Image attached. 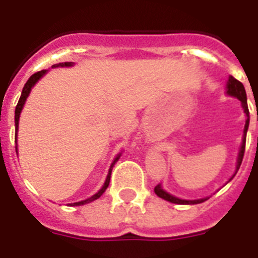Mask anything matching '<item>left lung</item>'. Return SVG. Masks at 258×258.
Masks as SVG:
<instances>
[{
    "label": "left lung",
    "mask_w": 258,
    "mask_h": 258,
    "mask_svg": "<svg viewBox=\"0 0 258 258\" xmlns=\"http://www.w3.org/2000/svg\"><path fill=\"white\" fill-rule=\"evenodd\" d=\"M227 94L238 98L239 101L241 102V106H243V108H244L245 115H247V120H245V125H244L243 143H241V149H240V152H239V157H238V165H236V170H239L241 161H243V156H244V151H245V140H247L248 125H249V109H248L247 94H245L244 85H243L240 81H238L236 79H234L232 76L229 77V83H227ZM154 191L159 198H161V199H164V200H168V202H170V203H174V204H199V203H203L207 200V199H199V200L178 199V198H175V197H173V195H170V194L165 192V191L160 187V184H156L154 188Z\"/></svg>",
    "instance_id": "1"
}]
</instances>
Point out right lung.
Returning <instances> with one entry per match:
<instances>
[{"label":"right lung","mask_w":258,"mask_h":258,"mask_svg":"<svg viewBox=\"0 0 258 258\" xmlns=\"http://www.w3.org/2000/svg\"><path fill=\"white\" fill-rule=\"evenodd\" d=\"M58 66H60V67H68V66H72V61H64V63H59V64H56V67H58ZM45 74H46V71H45V70L38 71V72L33 74L31 77H29V80L26 83L24 88H23V92H22V95H20V98H19V102H18L17 107H15V132H18V125H19L20 112H22V108H23V106H24V103H26V99H27V97H28L29 92H31L32 86L35 85V84L37 83L38 80L44 76ZM15 137H17V133H15ZM118 157H120V155H117V156H116V159L113 160L112 165H111V168H109L108 175H107V179H106V182H104L103 187L98 191L95 195H93L92 198H89V199H86V200H83V202L74 203V204H71V206H83V204H86V203H90V202H93V200L98 199V198H101L102 194H103L104 191H106V188L108 187L109 178H111V172H112V168H113V165H115V163L118 160Z\"/></svg>","instance_id":"1"}]
</instances>
